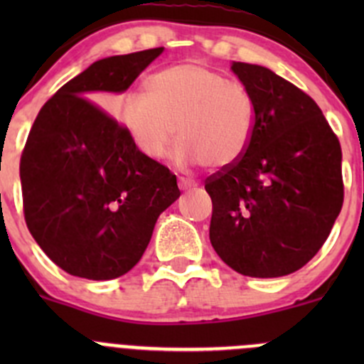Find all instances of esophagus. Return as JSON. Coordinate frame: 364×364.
Listing matches in <instances>:
<instances>
[{
	"instance_id": "1",
	"label": "esophagus",
	"mask_w": 364,
	"mask_h": 364,
	"mask_svg": "<svg viewBox=\"0 0 364 364\" xmlns=\"http://www.w3.org/2000/svg\"><path fill=\"white\" fill-rule=\"evenodd\" d=\"M196 186V181H192V179L188 178H179V188L181 190H190Z\"/></svg>"
}]
</instances>
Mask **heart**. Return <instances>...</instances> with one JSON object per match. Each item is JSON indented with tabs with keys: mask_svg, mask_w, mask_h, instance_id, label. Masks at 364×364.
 Listing matches in <instances>:
<instances>
[{
	"mask_svg": "<svg viewBox=\"0 0 364 364\" xmlns=\"http://www.w3.org/2000/svg\"><path fill=\"white\" fill-rule=\"evenodd\" d=\"M148 93L128 91L114 107L142 155L159 160L179 144L176 160L208 168L234 165L252 141L255 104L250 91L215 70L183 63L160 70L146 82Z\"/></svg>",
	"mask_w": 364,
	"mask_h": 364,
	"instance_id": "obj_1",
	"label": "heart"
}]
</instances>
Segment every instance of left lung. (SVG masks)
<instances>
[{
	"label": "left lung",
	"instance_id": "left-lung-1",
	"mask_svg": "<svg viewBox=\"0 0 364 364\" xmlns=\"http://www.w3.org/2000/svg\"><path fill=\"white\" fill-rule=\"evenodd\" d=\"M250 91L255 127L245 155L205 179L209 240L245 277L301 269L321 250L343 204L341 148L321 107L259 65L232 63Z\"/></svg>",
	"mask_w": 364,
	"mask_h": 364
}]
</instances>
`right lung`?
Wrapping results in <instances>:
<instances>
[{"label":"right lung","instance_id":"add662e5","mask_svg":"<svg viewBox=\"0 0 364 364\" xmlns=\"http://www.w3.org/2000/svg\"><path fill=\"white\" fill-rule=\"evenodd\" d=\"M164 47L97 61L43 104L21 155L24 220L56 266L86 280L123 277L148 248L156 218L179 197L176 176L142 155L86 98L128 90Z\"/></svg>","mask_w":364,"mask_h":364}]
</instances>
